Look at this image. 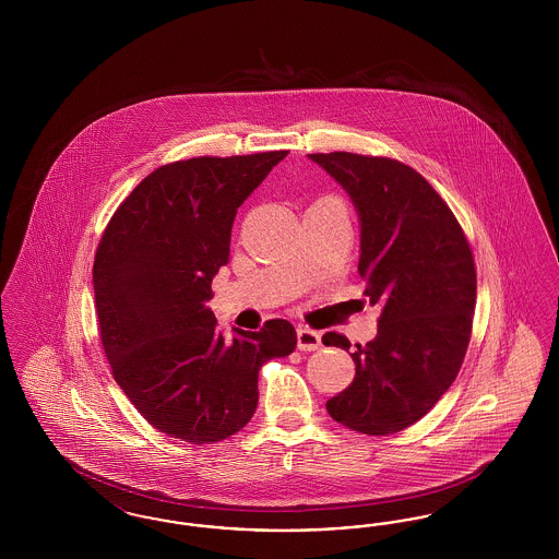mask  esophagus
I'll return each mask as SVG.
<instances>
[{
  "instance_id": "obj_1",
  "label": "esophagus",
  "mask_w": 559,
  "mask_h": 559,
  "mask_svg": "<svg viewBox=\"0 0 559 559\" xmlns=\"http://www.w3.org/2000/svg\"><path fill=\"white\" fill-rule=\"evenodd\" d=\"M297 347L304 352H314L320 347V333L308 326L297 329Z\"/></svg>"
}]
</instances>
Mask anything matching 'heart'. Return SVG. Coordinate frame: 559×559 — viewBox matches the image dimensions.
I'll return each mask as SVG.
<instances>
[{
    "mask_svg": "<svg viewBox=\"0 0 559 559\" xmlns=\"http://www.w3.org/2000/svg\"><path fill=\"white\" fill-rule=\"evenodd\" d=\"M320 201H335V199H329V197H324V199H320Z\"/></svg>",
    "mask_w": 559,
    "mask_h": 559,
    "instance_id": "b5f03b06",
    "label": "heart"
}]
</instances>
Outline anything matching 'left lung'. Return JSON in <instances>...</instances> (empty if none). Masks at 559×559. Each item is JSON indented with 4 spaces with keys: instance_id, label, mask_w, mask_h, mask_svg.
<instances>
[{
    "instance_id": "1",
    "label": "left lung",
    "mask_w": 559,
    "mask_h": 559,
    "mask_svg": "<svg viewBox=\"0 0 559 559\" xmlns=\"http://www.w3.org/2000/svg\"><path fill=\"white\" fill-rule=\"evenodd\" d=\"M308 157L358 210V272L369 301L381 306L377 337L356 344L354 381L326 400V411L354 431L390 436L417 424L459 374L476 308L474 253L447 201L413 167L354 153ZM322 342L352 346L333 331Z\"/></svg>"
}]
</instances>
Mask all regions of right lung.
I'll list each match as a JSON object with an SVG mask.
<instances>
[{"label": "right lung", "mask_w": 559, "mask_h": 559, "mask_svg": "<svg viewBox=\"0 0 559 559\" xmlns=\"http://www.w3.org/2000/svg\"><path fill=\"white\" fill-rule=\"evenodd\" d=\"M289 151L160 165L108 219L94 258L100 342L115 381L163 433L213 444L247 426L258 374L297 346L289 320L228 340L207 308L242 201Z\"/></svg>", "instance_id": "add662e5"}]
</instances>
